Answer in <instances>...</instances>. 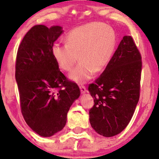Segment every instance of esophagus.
<instances>
[{
    "instance_id": "esophagus-1",
    "label": "esophagus",
    "mask_w": 159,
    "mask_h": 159,
    "mask_svg": "<svg viewBox=\"0 0 159 159\" xmlns=\"http://www.w3.org/2000/svg\"><path fill=\"white\" fill-rule=\"evenodd\" d=\"M80 91H81V93H82V94H84V93H86V88L83 85H81L80 86Z\"/></svg>"
}]
</instances>
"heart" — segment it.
I'll list each match as a JSON object with an SVG mask.
<instances>
[{
	"label": "heart",
	"instance_id": "b5f03b06",
	"mask_svg": "<svg viewBox=\"0 0 159 159\" xmlns=\"http://www.w3.org/2000/svg\"><path fill=\"white\" fill-rule=\"evenodd\" d=\"M65 42V45H53V57L60 68L66 71H70L79 58L80 63L70 73L69 78L83 84L95 72H100L107 66L116 48V34L110 26L91 22L69 32Z\"/></svg>",
	"mask_w": 159,
	"mask_h": 159
}]
</instances>
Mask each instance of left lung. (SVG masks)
Wrapping results in <instances>:
<instances>
[{
  "mask_svg": "<svg viewBox=\"0 0 159 159\" xmlns=\"http://www.w3.org/2000/svg\"><path fill=\"white\" fill-rule=\"evenodd\" d=\"M141 55L131 36H125L105 70L90 84L94 98L89 111L90 122L97 133L113 137L129 123L140 98Z\"/></svg>",
  "mask_w": 159,
  "mask_h": 159,
  "instance_id": "obj_1",
  "label": "left lung"
}]
</instances>
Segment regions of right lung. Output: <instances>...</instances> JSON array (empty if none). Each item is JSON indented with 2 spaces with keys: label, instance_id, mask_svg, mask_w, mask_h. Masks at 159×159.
I'll list each match as a JSON object with an SVG mask.
<instances>
[{
  "label": "right lung",
  "instance_id": "add662e5",
  "mask_svg": "<svg viewBox=\"0 0 159 159\" xmlns=\"http://www.w3.org/2000/svg\"><path fill=\"white\" fill-rule=\"evenodd\" d=\"M62 27L35 25L19 45L16 77L21 114L27 125L42 137H51L66 123V116L80 90L59 70L52 53Z\"/></svg>",
  "mask_w": 159,
  "mask_h": 159
}]
</instances>
